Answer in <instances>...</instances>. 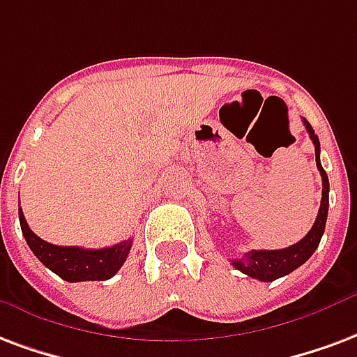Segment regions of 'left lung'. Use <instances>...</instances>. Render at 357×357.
I'll use <instances>...</instances> for the list:
<instances>
[{
    "mask_svg": "<svg viewBox=\"0 0 357 357\" xmlns=\"http://www.w3.org/2000/svg\"><path fill=\"white\" fill-rule=\"evenodd\" d=\"M305 128L308 136L312 139L314 149H316V166H318L319 176H321V204H319L318 215L310 231L306 232V236L299 240L297 244L284 248V250H252V252L244 253L240 259L232 261V266L240 271V273L248 274L255 280L261 282H274L276 278H282L286 274L293 273L295 268H299L303 263L310 259V255L316 252L319 245L321 234L326 231L327 221V210H329V179L324 170V166L319 162V139L314 134L310 123L303 119Z\"/></svg>",
    "mask_w": 357,
    "mask_h": 357,
    "instance_id": "obj_1",
    "label": "left lung"
}]
</instances>
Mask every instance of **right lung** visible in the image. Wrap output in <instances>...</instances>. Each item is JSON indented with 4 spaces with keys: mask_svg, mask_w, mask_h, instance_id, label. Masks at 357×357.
<instances>
[{
    "mask_svg": "<svg viewBox=\"0 0 357 357\" xmlns=\"http://www.w3.org/2000/svg\"><path fill=\"white\" fill-rule=\"evenodd\" d=\"M20 229L33 255L47 268L66 282H86V280H109L123 266L132 248V238L123 240L102 250H84L77 245H54L39 238L31 231L22 210L18 208Z\"/></svg>",
    "mask_w": 357,
    "mask_h": 357,
    "instance_id": "1",
    "label": "right lung"
}]
</instances>
